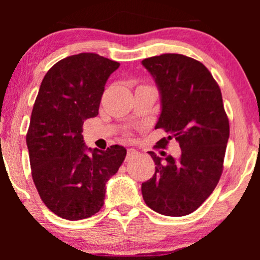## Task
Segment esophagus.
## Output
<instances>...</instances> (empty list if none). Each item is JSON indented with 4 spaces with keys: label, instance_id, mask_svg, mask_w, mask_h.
<instances>
[{
    "label": "esophagus",
    "instance_id": "obj_1",
    "mask_svg": "<svg viewBox=\"0 0 260 260\" xmlns=\"http://www.w3.org/2000/svg\"><path fill=\"white\" fill-rule=\"evenodd\" d=\"M137 154H138V151H137L136 149H128V150H127V157H126V159H127V160L133 159L134 156H137Z\"/></svg>",
    "mask_w": 260,
    "mask_h": 260
}]
</instances>
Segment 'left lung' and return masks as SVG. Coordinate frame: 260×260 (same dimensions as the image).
<instances>
[{"instance_id":"8db88e82","label":"left lung","mask_w":260,"mask_h":260,"mask_svg":"<svg viewBox=\"0 0 260 260\" xmlns=\"http://www.w3.org/2000/svg\"><path fill=\"white\" fill-rule=\"evenodd\" d=\"M142 64L154 77L161 96V113L155 129L180 144L181 155L165 159L149 151L155 174L142 183L145 204L166 216H184L207 201L221 177L230 136L222 95L202 62L180 53L145 58Z\"/></svg>"}]
</instances>
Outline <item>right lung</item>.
Listing matches in <instances>:
<instances>
[{
	"label": "right lung",
	"mask_w": 260,
	"mask_h": 260,
	"mask_svg": "<svg viewBox=\"0 0 260 260\" xmlns=\"http://www.w3.org/2000/svg\"><path fill=\"white\" fill-rule=\"evenodd\" d=\"M118 67L98 53L83 52L53 64L41 82L26 145L39 196L62 219L76 221L96 214L106 182L126 157L120 145L88 149L82 136L83 123L98 116L106 80Z\"/></svg>",
	"instance_id": "right-lung-1"
}]
</instances>
